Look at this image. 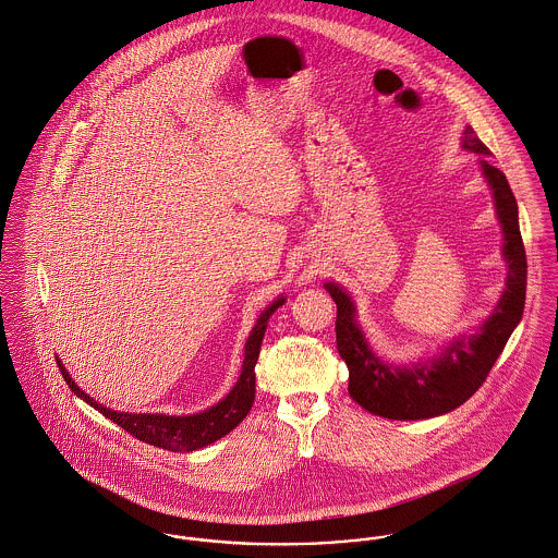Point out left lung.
<instances>
[{
	"instance_id": "1",
	"label": "left lung",
	"mask_w": 558,
	"mask_h": 558,
	"mask_svg": "<svg viewBox=\"0 0 558 558\" xmlns=\"http://www.w3.org/2000/svg\"><path fill=\"white\" fill-rule=\"evenodd\" d=\"M463 148L490 155L472 128L465 129ZM488 180L497 215L504 227V257L508 263L506 291L495 312L480 327V333L450 343L446 352L429 365L390 367L365 342L354 323V305L338 284H325L338 305L336 342L348 365L350 397L376 416L390 421H418L452 412L484 385L497 356L504 352L515 325L522 318L526 298V255L518 227V206L506 173L480 157Z\"/></svg>"
}]
</instances>
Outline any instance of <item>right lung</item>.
Instances as JSON below:
<instances>
[{"mask_svg": "<svg viewBox=\"0 0 558 558\" xmlns=\"http://www.w3.org/2000/svg\"><path fill=\"white\" fill-rule=\"evenodd\" d=\"M284 303V300L274 301L260 316L257 325L246 342L244 350V365H242V376L233 390L220 401L215 408L193 414V416H166V414H125V412H114L110 408H104L97 403L93 397L83 392L76 383L70 378L68 369L57 361L63 380L76 392L83 401H86L90 408H95L99 414L117 423L121 429L128 430L129 435L137 437L144 444L172 450V452H193L197 448H204L213 444L216 439L225 437L229 430L235 429L246 414L251 412L255 403V365H257L258 352H260V342L265 336V327L269 316Z\"/></svg>", "mask_w": 558, "mask_h": 558, "instance_id": "right-lung-1", "label": "right lung"}]
</instances>
